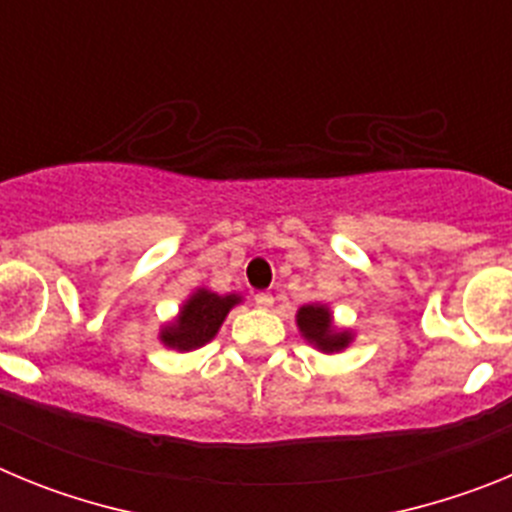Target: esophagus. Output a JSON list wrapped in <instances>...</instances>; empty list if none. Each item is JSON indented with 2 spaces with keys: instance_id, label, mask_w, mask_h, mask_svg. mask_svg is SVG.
I'll return each instance as SVG.
<instances>
[{
  "instance_id": "34e87169",
  "label": "esophagus",
  "mask_w": 512,
  "mask_h": 512,
  "mask_svg": "<svg viewBox=\"0 0 512 512\" xmlns=\"http://www.w3.org/2000/svg\"><path fill=\"white\" fill-rule=\"evenodd\" d=\"M253 300H256V305H259L261 310H269V307L274 305V297H271L269 292H259V295L253 297Z\"/></svg>"
}]
</instances>
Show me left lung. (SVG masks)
I'll use <instances>...</instances> for the list:
<instances>
[{
    "label": "left lung",
    "mask_w": 512,
    "mask_h": 512,
    "mask_svg": "<svg viewBox=\"0 0 512 512\" xmlns=\"http://www.w3.org/2000/svg\"><path fill=\"white\" fill-rule=\"evenodd\" d=\"M297 325H300L302 336L310 343L325 351V354H333V351H341L351 343V333L348 330H336L333 328V315L325 305H305L297 312Z\"/></svg>",
    "instance_id": "left-lung-1"
}]
</instances>
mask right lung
I'll return each mask as SVG.
<instances>
[{"label": "right lung", "mask_w": 512, "mask_h": 512, "mask_svg": "<svg viewBox=\"0 0 512 512\" xmlns=\"http://www.w3.org/2000/svg\"><path fill=\"white\" fill-rule=\"evenodd\" d=\"M238 295H215L210 289H197L182 307L179 318L161 330V341L176 351H192L215 338V333L223 325L230 307L238 305Z\"/></svg>", "instance_id": "right-lung-1"}]
</instances>
